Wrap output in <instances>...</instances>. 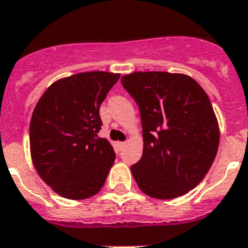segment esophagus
Instances as JSON below:
<instances>
[{"instance_id": "obj_1", "label": "esophagus", "mask_w": 248, "mask_h": 248, "mask_svg": "<svg viewBox=\"0 0 248 248\" xmlns=\"http://www.w3.org/2000/svg\"><path fill=\"white\" fill-rule=\"evenodd\" d=\"M118 145H120L121 149H124V147L126 146V145H127V142H126V141H124V142H120V143H118Z\"/></svg>"}]
</instances>
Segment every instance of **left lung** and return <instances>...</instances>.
<instances>
[{
	"label": "left lung",
	"mask_w": 248,
	"mask_h": 248,
	"mask_svg": "<svg viewBox=\"0 0 248 248\" xmlns=\"http://www.w3.org/2000/svg\"><path fill=\"white\" fill-rule=\"evenodd\" d=\"M141 114L143 151L131 172L142 193L174 199L195 188L211 169L219 126L209 97L182 73L135 72L121 78Z\"/></svg>",
	"instance_id": "1"
}]
</instances>
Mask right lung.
<instances>
[{"label": "right lung", "mask_w": 248, "mask_h": 248, "mask_svg": "<svg viewBox=\"0 0 248 248\" xmlns=\"http://www.w3.org/2000/svg\"><path fill=\"white\" fill-rule=\"evenodd\" d=\"M118 73L87 72L60 78L44 92L31 116L30 154L37 174L72 201L95 195L114 163L107 139L98 137L99 107Z\"/></svg>", "instance_id": "add662e5"}]
</instances>
